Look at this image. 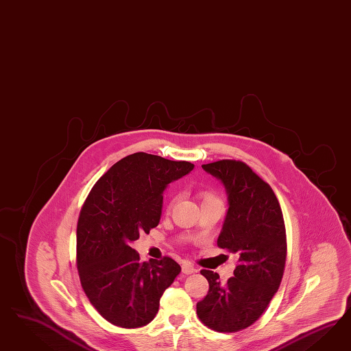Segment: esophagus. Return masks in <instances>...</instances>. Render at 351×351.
<instances>
[{
	"label": "esophagus",
	"instance_id": "1",
	"mask_svg": "<svg viewBox=\"0 0 351 351\" xmlns=\"http://www.w3.org/2000/svg\"><path fill=\"white\" fill-rule=\"evenodd\" d=\"M181 270H182V273H184V274H191V273H195V271H197V269L194 267V265H193L191 263H188V261L182 263V265H181Z\"/></svg>",
	"mask_w": 351,
	"mask_h": 351
}]
</instances>
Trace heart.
<instances>
[{
	"label": "heart",
	"instance_id": "heart-1",
	"mask_svg": "<svg viewBox=\"0 0 351 351\" xmlns=\"http://www.w3.org/2000/svg\"><path fill=\"white\" fill-rule=\"evenodd\" d=\"M201 198H202L203 202H207V201H220V198L213 191H202L201 193Z\"/></svg>",
	"mask_w": 351,
	"mask_h": 351
}]
</instances>
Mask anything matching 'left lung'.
Returning <instances> with one entry per match:
<instances>
[{
	"instance_id": "left-lung-1",
	"label": "left lung",
	"mask_w": 351,
	"mask_h": 351,
	"mask_svg": "<svg viewBox=\"0 0 351 351\" xmlns=\"http://www.w3.org/2000/svg\"><path fill=\"white\" fill-rule=\"evenodd\" d=\"M202 167L225 185L229 210L217 245L238 260L234 276L223 285L217 273L201 270L210 288L197 304V315L211 330L233 333L252 326L280 286L286 225L274 191L245 162L216 160Z\"/></svg>"
}]
</instances>
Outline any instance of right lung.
<instances>
[{
    "mask_svg": "<svg viewBox=\"0 0 351 351\" xmlns=\"http://www.w3.org/2000/svg\"><path fill=\"white\" fill-rule=\"evenodd\" d=\"M193 169L186 160L138 152L118 160L88 193L77 223V269L88 301L109 323H150L180 273L169 256L141 263L130 243L160 223L163 191Z\"/></svg>",
    "mask_w": 351,
    "mask_h": 351,
    "instance_id": "right-lung-1",
    "label": "right lung"
}]
</instances>
